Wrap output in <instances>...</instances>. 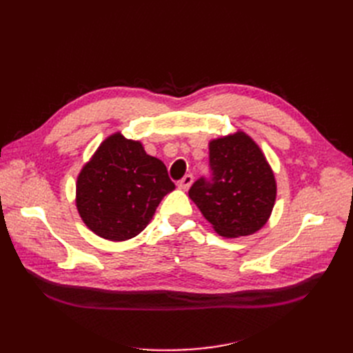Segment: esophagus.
Wrapping results in <instances>:
<instances>
[{"label":"esophagus","mask_w":353,"mask_h":353,"mask_svg":"<svg viewBox=\"0 0 353 353\" xmlns=\"http://www.w3.org/2000/svg\"><path fill=\"white\" fill-rule=\"evenodd\" d=\"M193 175H185L183 179L181 181H178V188H181V190H188L190 187H191V184H193Z\"/></svg>","instance_id":"obj_1"}]
</instances>
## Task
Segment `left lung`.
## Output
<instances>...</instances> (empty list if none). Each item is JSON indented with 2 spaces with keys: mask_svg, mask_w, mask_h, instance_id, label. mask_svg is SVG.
I'll return each mask as SVG.
<instances>
[{
  "mask_svg": "<svg viewBox=\"0 0 353 353\" xmlns=\"http://www.w3.org/2000/svg\"><path fill=\"white\" fill-rule=\"evenodd\" d=\"M212 179H197L188 196L219 236L254 234L268 222L276 181L261 147L243 131L209 141Z\"/></svg>",
  "mask_w": 353,
  "mask_h": 353,
  "instance_id": "obj_1",
  "label": "left lung"
}]
</instances>
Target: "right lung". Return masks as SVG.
<instances>
[{
  "instance_id": "obj_1",
  "label": "right lung",
  "mask_w": 353,
  "mask_h": 353,
  "mask_svg": "<svg viewBox=\"0 0 353 353\" xmlns=\"http://www.w3.org/2000/svg\"><path fill=\"white\" fill-rule=\"evenodd\" d=\"M174 190L162 160L147 154L140 141L114 132L82 166L74 203L94 234L126 241L148 225L159 203Z\"/></svg>"
}]
</instances>
